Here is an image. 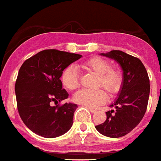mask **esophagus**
<instances>
[{"mask_svg": "<svg viewBox=\"0 0 161 161\" xmlns=\"http://www.w3.org/2000/svg\"><path fill=\"white\" fill-rule=\"evenodd\" d=\"M86 108H87V109H88L89 111H91V112H92V113H95V112H96V110H94V109H92V108H90V107H88V106H86Z\"/></svg>", "mask_w": 161, "mask_h": 161, "instance_id": "34e87169", "label": "esophagus"}]
</instances>
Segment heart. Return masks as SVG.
<instances>
[{
  "label": "heart",
  "instance_id": "1",
  "mask_svg": "<svg viewBox=\"0 0 161 161\" xmlns=\"http://www.w3.org/2000/svg\"><path fill=\"white\" fill-rule=\"evenodd\" d=\"M80 66L82 69L92 71L98 75L96 87L102 86L110 94H114L119 91L123 77L118 69L111 68L110 63L100 57H92L84 61ZM62 82L63 86L69 90H74L79 86V72L75 66L68 67L62 75ZM107 95L102 89L85 90L82 89L73 95V100L76 104L88 106L90 108L97 107L105 103Z\"/></svg>",
  "mask_w": 161,
  "mask_h": 161
}]
</instances>
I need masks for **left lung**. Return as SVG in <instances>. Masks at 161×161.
Segmentation results:
<instances>
[{"instance_id": "1", "label": "left lung", "mask_w": 161, "mask_h": 161, "mask_svg": "<svg viewBox=\"0 0 161 161\" xmlns=\"http://www.w3.org/2000/svg\"><path fill=\"white\" fill-rule=\"evenodd\" d=\"M101 56L115 60L123 69V84L118 98L106 112V120L95 126L102 135L118 138L136 127L145 115L150 92L149 78L140 59L121 50H111Z\"/></svg>"}]
</instances>
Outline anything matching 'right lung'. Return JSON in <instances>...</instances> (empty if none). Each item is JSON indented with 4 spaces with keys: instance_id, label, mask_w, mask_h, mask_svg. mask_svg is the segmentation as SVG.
Wrapping results in <instances>:
<instances>
[{
    "instance_id": "obj_1",
    "label": "right lung",
    "mask_w": 161,
    "mask_h": 161,
    "mask_svg": "<svg viewBox=\"0 0 161 161\" xmlns=\"http://www.w3.org/2000/svg\"><path fill=\"white\" fill-rule=\"evenodd\" d=\"M81 55L57 50H44L25 60L19 71L15 94L19 114L24 124L38 136L55 138L68 132L73 125L77 105L65 103L69 93L63 89L61 76L67 67Z\"/></svg>"
}]
</instances>
